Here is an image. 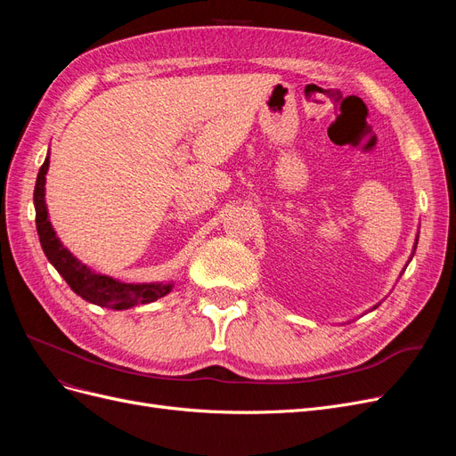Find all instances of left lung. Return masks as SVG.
Wrapping results in <instances>:
<instances>
[{
    "mask_svg": "<svg viewBox=\"0 0 456 456\" xmlns=\"http://www.w3.org/2000/svg\"><path fill=\"white\" fill-rule=\"evenodd\" d=\"M415 249H417V245H415Z\"/></svg>",
    "mask_w": 456,
    "mask_h": 456,
    "instance_id": "8db88e82",
    "label": "left lung"
}]
</instances>
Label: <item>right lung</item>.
Here are the masks:
<instances>
[{
  "mask_svg": "<svg viewBox=\"0 0 456 456\" xmlns=\"http://www.w3.org/2000/svg\"><path fill=\"white\" fill-rule=\"evenodd\" d=\"M49 169V156L39 167L36 190H34V205H36V228L41 249L49 258L51 265L70 285L72 291L79 295L91 305L112 308V310H127L136 305H148L167 295L173 283H121L118 280L108 278L102 273H94L91 268L72 256V253L62 247L61 240L54 233L45 205V175Z\"/></svg>",
  "mask_w": 456,
  "mask_h": 456,
  "instance_id": "right-lung-1",
  "label": "right lung"
}]
</instances>
